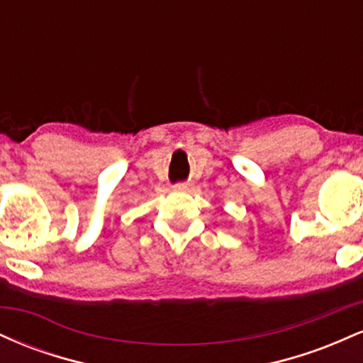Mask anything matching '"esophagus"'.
Listing matches in <instances>:
<instances>
[{"mask_svg":"<svg viewBox=\"0 0 363 363\" xmlns=\"http://www.w3.org/2000/svg\"><path fill=\"white\" fill-rule=\"evenodd\" d=\"M174 187H176L177 191H186L187 187H189V182H177V184Z\"/></svg>","mask_w":363,"mask_h":363,"instance_id":"34e87169","label":"esophagus"}]
</instances>
